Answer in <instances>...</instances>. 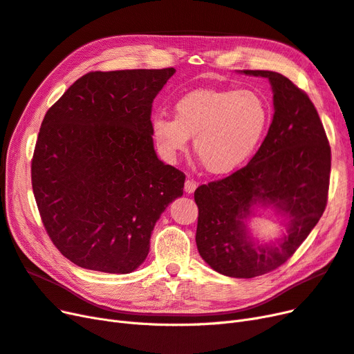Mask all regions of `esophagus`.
Segmentation results:
<instances>
[{"label":"esophagus","mask_w":354,"mask_h":354,"mask_svg":"<svg viewBox=\"0 0 354 354\" xmlns=\"http://www.w3.org/2000/svg\"><path fill=\"white\" fill-rule=\"evenodd\" d=\"M197 185H198V184H197V182H196V180H194V179H189V178H188V179L185 180V185H184V189H185V192H187V194H192L194 191H196Z\"/></svg>","instance_id":"34e87169"}]
</instances>
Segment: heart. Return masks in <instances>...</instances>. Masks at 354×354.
Listing matches in <instances>:
<instances>
[{
    "mask_svg": "<svg viewBox=\"0 0 354 354\" xmlns=\"http://www.w3.org/2000/svg\"><path fill=\"white\" fill-rule=\"evenodd\" d=\"M269 123L266 102L252 89L198 88L179 97L174 119L153 118V136L166 157L184 153L194 136V151L214 175L241 167L263 138Z\"/></svg>",
    "mask_w": 354,
    "mask_h": 354,
    "instance_id": "obj_1",
    "label": "heart"
}]
</instances>
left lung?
<instances>
[{"label": "left lung", "mask_w": 354, "mask_h": 354, "mask_svg": "<svg viewBox=\"0 0 354 354\" xmlns=\"http://www.w3.org/2000/svg\"><path fill=\"white\" fill-rule=\"evenodd\" d=\"M241 73L269 79L275 113L252 160L194 192L196 243L216 272L254 278L283 265L321 219L328 201L330 147L313 102L288 77L269 71ZM259 203L289 218L288 232L277 243L257 245L248 235L245 221Z\"/></svg>", "instance_id": "1"}]
</instances>
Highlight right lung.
Segmentation results:
<instances>
[{
	"instance_id": "1",
	"label": "right lung",
	"mask_w": 354,
	"mask_h": 354,
	"mask_svg": "<svg viewBox=\"0 0 354 354\" xmlns=\"http://www.w3.org/2000/svg\"><path fill=\"white\" fill-rule=\"evenodd\" d=\"M176 71L89 72L45 115L32 188L57 250L84 269L129 273L185 175L154 151L151 107Z\"/></svg>"
}]
</instances>
